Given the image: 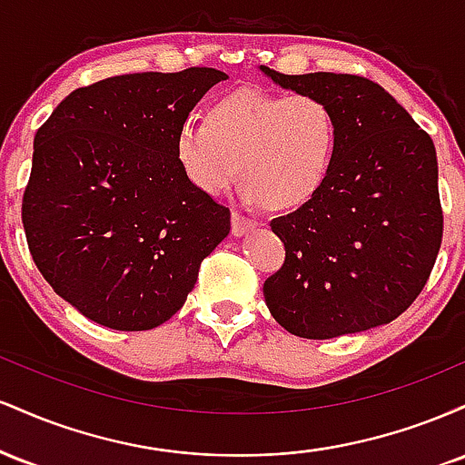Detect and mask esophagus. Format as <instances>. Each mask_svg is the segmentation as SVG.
Returning <instances> with one entry per match:
<instances>
[{"mask_svg": "<svg viewBox=\"0 0 465 465\" xmlns=\"http://www.w3.org/2000/svg\"><path fill=\"white\" fill-rule=\"evenodd\" d=\"M253 229H255L253 218L240 214V212H233V216H232V233H233V236L240 238V236H244V233L253 232Z\"/></svg>", "mask_w": 465, "mask_h": 465, "instance_id": "1", "label": "esophagus"}]
</instances>
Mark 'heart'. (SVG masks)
<instances>
[{
    "mask_svg": "<svg viewBox=\"0 0 465 465\" xmlns=\"http://www.w3.org/2000/svg\"><path fill=\"white\" fill-rule=\"evenodd\" d=\"M339 148V120L317 95L244 87L207 106L205 122L185 120L174 154L185 179L205 196H223L238 174L244 201L275 212L306 207L325 188Z\"/></svg>",
    "mask_w": 465,
    "mask_h": 465,
    "instance_id": "heart-1",
    "label": "heart"
}]
</instances>
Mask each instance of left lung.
<instances>
[{
    "mask_svg": "<svg viewBox=\"0 0 465 465\" xmlns=\"http://www.w3.org/2000/svg\"><path fill=\"white\" fill-rule=\"evenodd\" d=\"M282 89L317 95L339 120L332 174L312 203L273 218L284 266L264 282L282 328L334 339L391 323L424 288L441 244L433 140L381 84L350 74L286 76Z\"/></svg>",
    "mask_w": 465,
    "mask_h": 465,
    "instance_id": "obj_1",
    "label": "left lung"
}]
</instances>
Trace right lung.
Returning <instances> with one entry per match:
<instances>
[{"mask_svg": "<svg viewBox=\"0 0 465 465\" xmlns=\"http://www.w3.org/2000/svg\"><path fill=\"white\" fill-rule=\"evenodd\" d=\"M225 72H142L76 89L35 135L25 238L58 297L111 330H153L188 300L232 212L185 179L174 137Z\"/></svg>", "mask_w": 465, "mask_h": 465, "instance_id": "obj_1", "label": "right lung"}]
</instances>
